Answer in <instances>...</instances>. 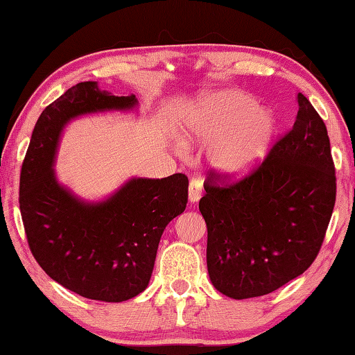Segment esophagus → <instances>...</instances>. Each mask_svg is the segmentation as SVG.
<instances>
[{
	"instance_id": "esophagus-1",
	"label": "esophagus",
	"mask_w": 355,
	"mask_h": 355,
	"mask_svg": "<svg viewBox=\"0 0 355 355\" xmlns=\"http://www.w3.org/2000/svg\"><path fill=\"white\" fill-rule=\"evenodd\" d=\"M202 197V183L199 180L192 178L191 183H189V192H188V199L191 203H196L199 202Z\"/></svg>"
}]
</instances>
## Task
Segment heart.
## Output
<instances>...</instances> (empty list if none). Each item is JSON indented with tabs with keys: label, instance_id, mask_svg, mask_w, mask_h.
Instances as JSON below:
<instances>
[{
	"label": "heart",
	"instance_id": "heart-1",
	"mask_svg": "<svg viewBox=\"0 0 355 355\" xmlns=\"http://www.w3.org/2000/svg\"><path fill=\"white\" fill-rule=\"evenodd\" d=\"M277 128L272 111L236 89L203 95L182 123L186 141L209 144V167L230 180L250 175L268 159Z\"/></svg>",
	"mask_w": 355,
	"mask_h": 355
}]
</instances>
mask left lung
Masks as SVG:
<instances>
[{"instance_id":"left-lung-1","label":"left lung","mask_w":355,"mask_h":355,"mask_svg":"<svg viewBox=\"0 0 355 355\" xmlns=\"http://www.w3.org/2000/svg\"><path fill=\"white\" fill-rule=\"evenodd\" d=\"M293 128L241 182L209 173L199 209L207 222L209 280L232 299L264 296L307 271L334 211L336 183L327 128L302 94Z\"/></svg>"}]
</instances>
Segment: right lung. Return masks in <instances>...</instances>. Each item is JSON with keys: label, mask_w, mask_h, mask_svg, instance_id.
Instances as JSON below:
<instances>
[{"label": "right lung", "mask_w": 355, "mask_h": 355, "mask_svg": "<svg viewBox=\"0 0 355 355\" xmlns=\"http://www.w3.org/2000/svg\"><path fill=\"white\" fill-rule=\"evenodd\" d=\"M137 106L135 95L78 83L40 114L21 166L20 211L34 258L59 285L103 302H123L148 286L161 235L188 203V177H133L105 199L86 200L59 182L55 163L71 120Z\"/></svg>", "instance_id": "right-lung-1"}]
</instances>
